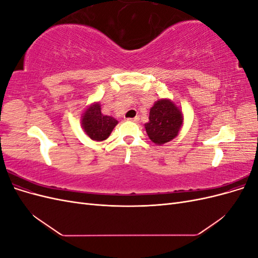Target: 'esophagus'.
<instances>
[{"label": "esophagus", "mask_w": 258, "mask_h": 258, "mask_svg": "<svg viewBox=\"0 0 258 258\" xmlns=\"http://www.w3.org/2000/svg\"><path fill=\"white\" fill-rule=\"evenodd\" d=\"M127 120H129V121H135V122H137V121H139V120H140V118H139V116H136L135 118H127Z\"/></svg>", "instance_id": "1"}]
</instances>
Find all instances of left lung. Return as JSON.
<instances>
[{"mask_svg": "<svg viewBox=\"0 0 258 258\" xmlns=\"http://www.w3.org/2000/svg\"><path fill=\"white\" fill-rule=\"evenodd\" d=\"M183 122V115L179 108L168 99L155 102L150 111V121L145 123L146 134L157 145L173 140Z\"/></svg>", "mask_w": 258, "mask_h": 258, "instance_id": "1", "label": "left lung"}]
</instances>
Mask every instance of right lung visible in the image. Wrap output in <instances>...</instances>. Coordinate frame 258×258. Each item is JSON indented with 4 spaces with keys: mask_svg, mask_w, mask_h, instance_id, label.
Segmentation results:
<instances>
[{
    "mask_svg": "<svg viewBox=\"0 0 258 258\" xmlns=\"http://www.w3.org/2000/svg\"><path fill=\"white\" fill-rule=\"evenodd\" d=\"M118 123L111 116H106L101 113L99 103L92 104L84 113L82 124L87 136L95 141H103L111 135L112 130Z\"/></svg>",
    "mask_w": 258,
    "mask_h": 258,
    "instance_id": "add662e5",
    "label": "right lung"
}]
</instances>
